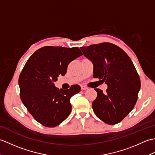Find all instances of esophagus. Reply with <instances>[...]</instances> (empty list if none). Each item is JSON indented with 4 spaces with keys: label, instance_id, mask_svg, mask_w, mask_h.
<instances>
[{
    "label": "esophagus",
    "instance_id": "34e87169",
    "mask_svg": "<svg viewBox=\"0 0 155 155\" xmlns=\"http://www.w3.org/2000/svg\"><path fill=\"white\" fill-rule=\"evenodd\" d=\"M81 89L83 91H84V90H87L88 89V87H85V86H81Z\"/></svg>",
    "mask_w": 155,
    "mask_h": 155
}]
</instances>
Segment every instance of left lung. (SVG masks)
<instances>
[{
  "label": "left lung",
  "instance_id": "obj_1",
  "mask_svg": "<svg viewBox=\"0 0 155 155\" xmlns=\"http://www.w3.org/2000/svg\"><path fill=\"white\" fill-rule=\"evenodd\" d=\"M93 62V77L105 82L106 93L94 88L97 97L92 104L95 114L108 124L123 120L133 109L140 80L132 61L123 49L110 42L81 47Z\"/></svg>",
  "mask_w": 155,
  "mask_h": 155
}]
</instances>
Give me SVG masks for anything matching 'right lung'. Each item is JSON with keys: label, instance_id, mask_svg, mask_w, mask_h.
Wrapping results in <instances>:
<instances>
[{"label": "right lung", "instance_id": "right-lung-1", "mask_svg": "<svg viewBox=\"0 0 155 155\" xmlns=\"http://www.w3.org/2000/svg\"><path fill=\"white\" fill-rule=\"evenodd\" d=\"M83 55L78 47H42L26 62L18 78L20 97L35 119L47 127H54L71 112V98L81 87L72 85L67 90L55 87L54 82L64 76L68 64Z\"/></svg>", "mask_w": 155, "mask_h": 155}]
</instances>
